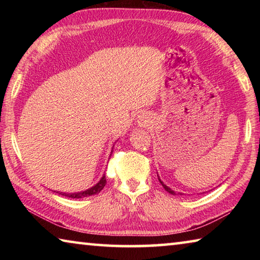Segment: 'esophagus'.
Returning <instances> with one entry per match:
<instances>
[{
    "mask_svg": "<svg viewBox=\"0 0 260 260\" xmlns=\"http://www.w3.org/2000/svg\"><path fill=\"white\" fill-rule=\"evenodd\" d=\"M146 122H147V120L139 119V120H138V125H139V126H146Z\"/></svg>",
    "mask_w": 260,
    "mask_h": 260,
    "instance_id": "obj_1",
    "label": "esophagus"
}]
</instances>
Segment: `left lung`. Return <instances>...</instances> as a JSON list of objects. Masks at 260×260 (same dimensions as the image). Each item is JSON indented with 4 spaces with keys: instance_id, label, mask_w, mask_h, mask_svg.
Returning a JSON list of instances; mask_svg holds the SVG:
<instances>
[{
    "instance_id": "8db88e82",
    "label": "left lung",
    "mask_w": 260,
    "mask_h": 260,
    "mask_svg": "<svg viewBox=\"0 0 260 260\" xmlns=\"http://www.w3.org/2000/svg\"><path fill=\"white\" fill-rule=\"evenodd\" d=\"M158 179H159V178H158ZM159 182L161 183V186H162V187H164V189H165V190H166V191H169L170 193H172V195H175V192H174V191L172 190V189H171V188H169V187H167V186H166V184H164V183H162V182H161V180H160V179H159ZM180 195H181V193H180Z\"/></svg>"
}]
</instances>
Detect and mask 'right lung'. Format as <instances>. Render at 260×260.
Segmentation results:
<instances>
[{
	"mask_svg": "<svg viewBox=\"0 0 260 260\" xmlns=\"http://www.w3.org/2000/svg\"><path fill=\"white\" fill-rule=\"evenodd\" d=\"M112 153V151H111ZM105 183H107V179H105V175H103L102 179L100 180V181L95 184L94 187H91L89 189H87L85 191H80V192H73V193H68V192H59V191H56L60 193V195H63L65 197H69V199H82V197H87V196H91V195H95V193H99L102 189L104 188Z\"/></svg>",
	"mask_w": 260,
	"mask_h": 260,
	"instance_id": "right-lung-1",
	"label": "right lung"
}]
</instances>
